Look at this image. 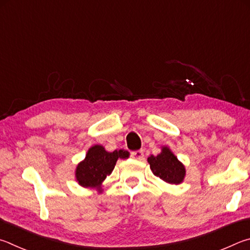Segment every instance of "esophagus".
<instances>
[{
    "instance_id": "esophagus-1",
    "label": "esophagus",
    "mask_w": 250,
    "mask_h": 250,
    "mask_svg": "<svg viewBox=\"0 0 250 250\" xmlns=\"http://www.w3.org/2000/svg\"><path fill=\"white\" fill-rule=\"evenodd\" d=\"M130 156L133 157L134 159H137V160H143L144 159V150H135L130 152Z\"/></svg>"
}]
</instances>
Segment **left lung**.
<instances>
[{
    "mask_svg": "<svg viewBox=\"0 0 250 250\" xmlns=\"http://www.w3.org/2000/svg\"><path fill=\"white\" fill-rule=\"evenodd\" d=\"M148 163L155 176L170 185H179L186 176L185 166L167 147H164L159 155L148 157Z\"/></svg>",
    "mask_w": 250,
    "mask_h": 250,
    "instance_id": "8db88e82",
    "label": "left lung"
}]
</instances>
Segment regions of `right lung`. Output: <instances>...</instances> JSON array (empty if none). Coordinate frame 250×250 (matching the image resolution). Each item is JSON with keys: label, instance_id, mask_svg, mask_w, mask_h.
I'll return each mask as SVG.
<instances>
[{"label": "right lung", "instance_id": "obj_1", "mask_svg": "<svg viewBox=\"0 0 250 250\" xmlns=\"http://www.w3.org/2000/svg\"><path fill=\"white\" fill-rule=\"evenodd\" d=\"M128 151L114 150L108 152L104 147L95 145L91 147L85 159L78 165L76 177L79 185L82 187H96L106 176L111 174L118 158H127Z\"/></svg>", "mask_w": 250, "mask_h": 250}]
</instances>
